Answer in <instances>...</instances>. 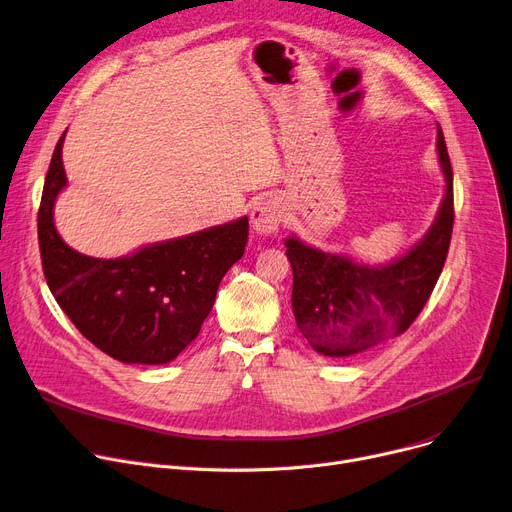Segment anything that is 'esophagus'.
<instances>
[{
	"mask_svg": "<svg viewBox=\"0 0 512 512\" xmlns=\"http://www.w3.org/2000/svg\"><path fill=\"white\" fill-rule=\"evenodd\" d=\"M252 227L258 233H275L279 231L285 219V206L279 196H266L252 208Z\"/></svg>",
	"mask_w": 512,
	"mask_h": 512,
	"instance_id": "esophagus-1",
	"label": "esophagus"
}]
</instances>
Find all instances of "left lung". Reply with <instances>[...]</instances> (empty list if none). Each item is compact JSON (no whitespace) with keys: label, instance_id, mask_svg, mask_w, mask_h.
<instances>
[{"label":"left lung","instance_id":"1","mask_svg":"<svg viewBox=\"0 0 512 512\" xmlns=\"http://www.w3.org/2000/svg\"><path fill=\"white\" fill-rule=\"evenodd\" d=\"M436 146L446 192L434 225L401 258L384 266H366L306 246L297 237L285 242L293 268L295 322L318 353H362L405 333L424 310L442 273L455 223L453 167L440 128Z\"/></svg>","mask_w":512,"mask_h":512}]
</instances>
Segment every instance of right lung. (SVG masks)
I'll return each instance as SVG.
<instances>
[{"instance_id": "obj_1", "label": "right lung", "mask_w": 512, "mask_h": 512, "mask_svg": "<svg viewBox=\"0 0 512 512\" xmlns=\"http://www.w3.org/2000/svg\"><path fill=\"white\" fill-rule=\"evenodd\" d=\"M66 132L45 177L39 208L43 273L55 302L80 333L124 364H167L200 333L227 270L244 256L248 217L186 237L150 244L122 258L72 250L53 223V204L68 184Z\"/></svg>"}]
</instances>
